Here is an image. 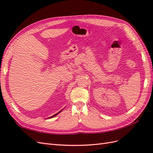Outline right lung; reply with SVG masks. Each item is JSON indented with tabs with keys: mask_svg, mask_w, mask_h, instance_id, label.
Returning <instances> with one entry per match:
<instances>
[{
	"mask_svg": "<svg viewBox=\"0 0 153 153\" xmlns=\"http://www.w3.org/2000/svg\"><path fill=\"white\" fill-rule=\"evenodd\" d=\"M61 111H62V110H61V111H60V112H59V113H60V112H61ZM59 113H57V114H55V115H52V116H51V117H49V118H52V117H55V116H56V115H57V114H59Z\"/></svg>",
	"mask_w": 153,
	"mask_h": 153,
	"instance_id": "add662e5",
	"label": "right lung"
}]
</instances>
